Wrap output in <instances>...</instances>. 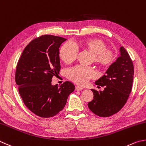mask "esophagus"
<instances>
[{
  "label": "esophagus",
  "mask_w": 146,
  "mask_h": 146,
  "mask_svg": "<svg viewBox=\"0 0 146 146\" xmlns=\"http://www.w3.org/2000/svg\"><path fill=\"white\" fill-rule=\"evenodd\" d=\"M82 89H84V88L81 87L76 86V87H75V90H76V91H80V90H82Z\"/></svg>",
  "instance_id": "1"
}]
</instances>
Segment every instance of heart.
Returning <instances> with one entry per match:
<instances>
[{
    "label": "heart",
    "mask_w": 146,
    "mask_h": 146,
    "mask_svg": "<svg viewBox=\"0 0 146 146\" xmlns=\"http://www.w3.org/2000/svg\"><path fill=\"white\" fill-rule=\"evenodd\" d=\"M87 48L94 53L93 61L102 66H110L115 60V54L107 48L106 43L102 40L90 38L77 44L68 41L62 45L59 56L66 63H71L76 59L78 53V47ZM68 77L76 84L84 85L96 75L94 68L84 65H77L68 70Z\"/></svg>",
    "instance_id": "heart-1"
}]
</instances>
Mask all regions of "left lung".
<instances>
[{
	"label": "left lung",
	"instance_id": "obj_1",
	"mask_svg": "<svg viewBox=\"0 0 146 146\" xmlns=\"http://www.w3.org/2000/svg\"><path fill=\"white\" fill-rule=\"evenodd\" d=\"M120 56L110 65L106 75L95 84L104 87L103 91L91 89L93 99L88 107L95 115L109 117L120 110L127 101L132 88L134 68L132 59L123 47L119 48Z\"/></svg>",
	"mask_w": 146,
	"mask_h": 146
}]
</instances>
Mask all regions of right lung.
<instances>
[{
	"mask_svg": "<svg viewBox=\"0 0 146 146\" xmlns=\"http://www.w3.org/2000/svg\"><path fill=\"white\" fill-rule=\"evenodd\" d=\"M66 39L44 35L28 44L16 66L15 80L20 96L28 109L42 118L56 116L63 110L75 85L66 81L51 84L61 70L59 47Z\"/></svg>",
	"mask_w": 146,
	"mask_h": 146,
	"instance_id": "obj_1",
	"label": "right lung"
}]
</instances>
